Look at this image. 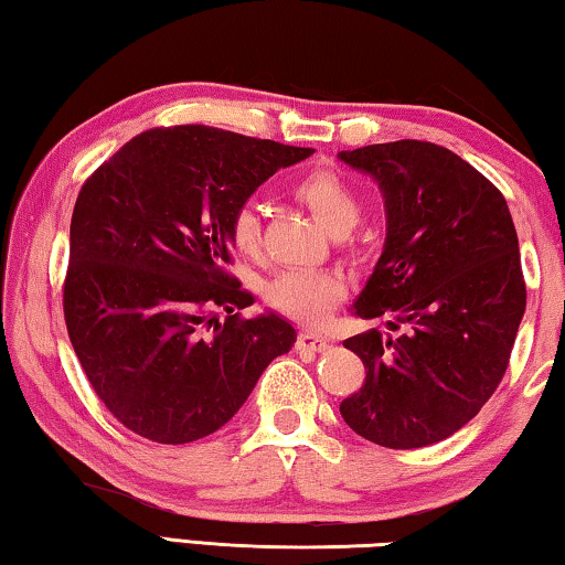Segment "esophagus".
<instances>
[{"label":"esophagus","instance_id":"esophagus-1","mask_svg":"<svg viewBox=\"0 0 565 565\" xmlns=\"http://www.w3.org/2000/svg\"><path fill=\"white\" fill-rule=\"evenodd\" d=\"M296 349L299 351H327V349H331V343L327 337H321V333H317V331H303V333H299Z\"/></svg>","mask_w":565,"mask_h":565}]
</instances>
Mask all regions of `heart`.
Here are the masks:
<instances>
[{
    "instance_id": "heart-1",
    "label": "heart",
    "mask_w": 565,
    "mask_h": 565,
    "mask_svg": "<svg viewBox=\"0 0 565 565\" xmlns=\"http://www.w3.org/2000/svg\"><path fill=\"white\" fill-rule=\"evenodd\" d=\"M294 196L309 209L313 218L331 236H347L359 224L361 202L356 189L337 169H313L294 184ZM228 236L236 252L246 256L262 248V214L254 204L238 209L228 226ZM266 301L286 317L301 323H321L329 319L333 306L347 294V284L339 274L291 269L276 274L266 284Z\"/></svg>"
}]
</instances>
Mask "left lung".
I'll use <instances>...</instances> for the list:
<instances>
[{"label":"left lung","instance_id":"1","mask_svg":"<svg viewBox=\"0 0 565 565\" xmlns=\"http://www.w3.org/2000/svg\"><path fill=\"white\" fill-rule=\"evenodd\" d=\"M339 159L376 181L386 206L384 252L353 301L388 317L343 341L366 381L341 401L359 436L420 448L463 428L493 396L525 311L519 236L489 179L431 141H391Z\"/></svg>","mask_w":565,"mask_h":565}]
</instances>
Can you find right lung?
<instances>
[{
    "instance_id": "add662e5",
    "label": "right lung",
    "mask_w": 565,
    "mask_h": 565,
    "mask_svg": "<svg viewBox=\"0 0 565 565\" xmlns=\"http://www.w3.org/2000/svg\"><path fill=\"white\" fill-rule=\"evenodd\" d=\"M313 149L186 124L134 137L94 171L70 228L64 319L92 388L129 431L191 444L232 420L296 329L224 271L234 214ZM230 317L218 322L215 311Z\"/></svg>"
}]
</instances>
